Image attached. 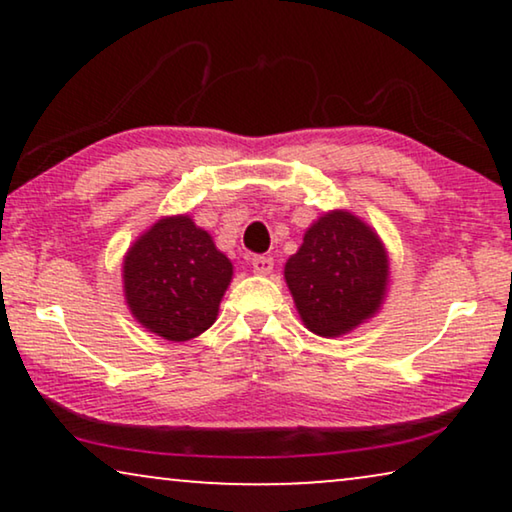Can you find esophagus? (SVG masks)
Masks as SVG:
<instances>
[{"label":"esophagus","instance_id":"34e87169","mask_svg":"<svg viewBox=\"0 0 512 512\" xmlns=\"http://www.w3.org/2000/svg\"><path fill=\"white\" fill-rule=\"evenodd\" d=\"M249 263H251V268H254V272H258V275H270L272 265H275L272 256H263V254L251 256Z\"/></svg>","mask_w":512,"mask_h":512}]
</instances>
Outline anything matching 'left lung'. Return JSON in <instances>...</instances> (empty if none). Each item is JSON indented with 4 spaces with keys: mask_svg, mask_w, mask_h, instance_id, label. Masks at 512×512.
I'll list each match as a JSON object with an SVG mask.
<instances>
[{
    "mask_svg": "<svg viewBox=\"0 0 512 512\" xmlns=\"http://www.w3.org/2000/svg\"><path fill=\"white\" fill-rule=\"evenodd\" d=\"M387 272V254L373 230L354 214L331 212L307 230L284 277L305 326L333 338L373 317Z\"/></svg>",
    "mask_w": 512,
    "mask_h": 512,
    "instance_id": "obj_1",
    "label": "left lung"
}]
</instances>
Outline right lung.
<instances>
[{
	"instance_id": "obj_1",
	"label": "right lung",
	"mask_w": 512,
	"mask_h": 512,
	"mask_svg": "<svg viewBox=\"0 0 512 512\" xmlns=\"http://www.w3.org/2000/svg\"><path fill=\"white\" fill-rule=\"evenodd\" d=\"M233 265L188 216L160 219L123 263L125 298L139 324L172 342L214 324Z\"/></svg>"
}]
</instances>
